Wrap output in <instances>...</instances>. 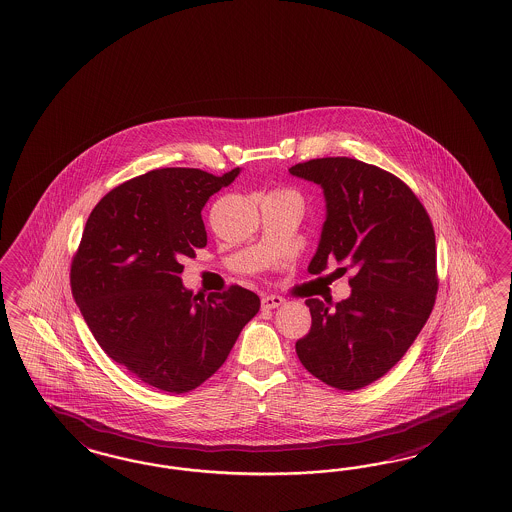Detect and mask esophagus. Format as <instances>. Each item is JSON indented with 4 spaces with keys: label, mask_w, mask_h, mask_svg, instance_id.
I'll return each instance as SVG.
<instances>
[{
    "label": "esophagus",
    "mask_w": 512,
    "mask_h": 512,
    "mask_svg": "<svg viewBox=\"0 0 512 512\" xmlns=\"http://www.w3.org/2000/svg\"><path fill=\"white\" fill-rule=\"evenodd\" d=\"M284 303V297L281 296H264L262 297V307L264 309H277Z\"/></svg>",
    "instance_id": "obj_1"
}]
</instances>
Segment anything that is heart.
<instances>
[{"mask_svg":"<svg viewBox=\"0 0 512 512\" xmlns=\"http://www.w3.org/2000/svg\"><path fill=\"white\" fill-rule=\"evenodd\" d=\"M277 194H282V196H288V198L296 199L301 203V198H299V194H297L296 190H290V188H284V190H277Z\"/></svg>","mask_w":512,"mask_h":512,"instance_id":"heart-1","label":"heart"}]
</instances>
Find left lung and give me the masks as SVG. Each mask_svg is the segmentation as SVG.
<instances>
[{
	"label": "left lung",
	"mask_w": 512,
	"mask_h": 512,
	"mask_svg": "<svg viewBox=\"0 0 512 512\" xmlns=\"http://www.w3.org/2000/svg\"><path fill=\"white\" fill-rule=\"evenodd\" d=\"M290 173L324 188L328 216L309 271L345 265L352 294L330 309L307 299L311 330L296 343L303 367L337 390H360L396 365L439 290L428 211L396 175L354 158H316Z\"/></svg>",
	"instance_id": "1"
}]
</instances>
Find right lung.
Wrapping results in <instances>:
<instances>
[{
  "label": "right lung",
  "mask_w": 512,
  "mask_h": 512,
  "mask_svg": "<svg viewBox=\"0 0 512 512\" xmlns=\"http://www.w3.org/2000/svg\"><path fill=\"white\" fill-rule=\"evenodd\" d=\"M237 173L164 167L118 184L92 209L71 260V292L99 347L162 392L215 375L260 311L243 286L192 296L181 281L182 258L207 245L203 205Z\"/></svg>",
  "instance_id": "add662e5"
}]
</instances>
